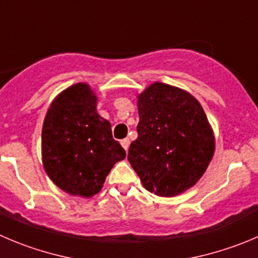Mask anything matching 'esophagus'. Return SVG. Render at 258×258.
<instances>
[{
	"mask_svg": "<svg viewBox=\"0 0 258 258\" xmlns=\"http://www.w3.org/2000/svg\"><path fill=\"white\" fill-rule=\"evenodd\" d=\"M120 143H121L122 148H124L125 151L127 152V148H129V144H131V141H129V139H127V138H125V139H122V141L120 142Z\"/></svg>",
	"mask_w": 258,
	"mask_h": 258,
	"instance_id": "obj_1",
	"label": "esophagus"
}]
</instances>
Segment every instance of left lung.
Listing matches in <instances>:
<instances>
[{
    "instance_id": "8db88e82",
    "label": "left lung",
    "mask_w": 258,
    "mask_h": 258,
    "mask_svg": "<svg viewBox=\"0 0 258 258\" xmlns=\"http://www.w3.org/2000/svg\"><path fill=\"white\" fill-rule=\"evenodd\" d=\"M138 138L127 153L144 187L171 198L192 187L215 149L213 129L200 102L185 90L152 83L138 95Z\"/></svg>"
}]
</instances>
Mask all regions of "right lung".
<instances>
[{"mask_svg": "<svg viewBox=\"0 0 258 258\" xmlns=\"http://www.w3.org/2000/svg\"><path fill=\"white\" fill-rule=\"evenodd\" d=\"M96 104L87 83L71 86L53 100L41 132L46 175L63 191L82 198L96 195L112 166L126 157Z\"/></svg>", "mask_w": 258, "mask_h": 258, "instance_id": "obj_1", "label": "right lung"}]
</instances>
